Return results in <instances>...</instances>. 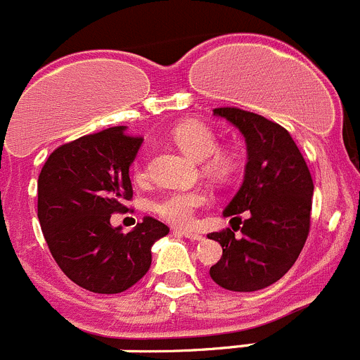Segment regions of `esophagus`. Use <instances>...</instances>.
Segmentation results:
<instances>
[{
  "mask_svg": "<svg viewBox=\"0 0 360 360\" xmlns=\"http://www.w3.org/2000/svg\"><path fill=\"white\" fill-rule=\"evenodd\" d=\"M174 233L176 234H183L184 238H188V240H193V241H200L202 240V234L200 233H197V231H186V229H174Z\"/></svg>",
  "mask_w": 360,
  "mask_h": 360,
  "instance_id": "obj_1",
  "label": "esophagus"
}]
</instances>
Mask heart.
I'll list each match as a JSON object with an SVG mask.
<instances>
[{
    "mask_svg": "<svg viewBox=\"0 0 360 360\" xmlns=\"http://www.w3.org/2000/svg\"><path fill=\"white\" fill-rule=\"evenodd\" d=\"M172 139L188 156L193 160H206L204 169L214 176H226L233 170V158L218 149L217 134L211 127L199 120H186L174 129ZM134 176H146V165L142 161L134 165ZM207 193L199 188L193 190H172L158 197L153 202L154 213L174 226H190L199 207L207 202Z\"/></svg>",
    "mask_w": 360,
    "mask_h": 360,
    "instance_id": "heart-1",
    "label": "heart"
}]
</instances>
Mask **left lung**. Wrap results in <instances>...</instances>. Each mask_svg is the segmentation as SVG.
Listing matches in <instances>:
<instances>
[{"label": "left lung", "instance_id": "obj_1", "mask_svg": "<svg viewBox=\"0 0 360 360\" xmlns=\"http://www.w3.org/2000/svg\"><path fill=\"white\" fill-rule=\"evenodd\" d=\"M217 117L240 129L247 143V167L240 190L224 217L240 220L241 236L226 229L207 234L221 245L210 270L218 286L257 291L277 282L300 256L311 226V172L291 134L278 124L240 108H214ZM248 214L243 222L237 217Z\"/></svg>", "mask_w": 360, "mask_h": 360}]
</instances>
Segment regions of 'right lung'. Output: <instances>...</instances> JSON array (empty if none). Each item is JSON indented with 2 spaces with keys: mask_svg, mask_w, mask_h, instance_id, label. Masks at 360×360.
<instances>
[{
  "mask_svg": "<svg viewBox=\"0 0 360 360\" xmlns=\"http://www.w3.org/2000/svg\"><path fill=\"white\" fill-rule=\"evenodd\" d=\"M142 139L126 126L86 134L53 150L39 176V221L63 274L94 293H122L149 271L150 247L169 227L146 217L133 231L112 227L127 211L133 186L129 167Z\"/></svg>",
  "mask_w": 360,
  "mask_h": 360,
  "instance_id": "add662e5",
  "label": "right lung"
}]
</instances>
